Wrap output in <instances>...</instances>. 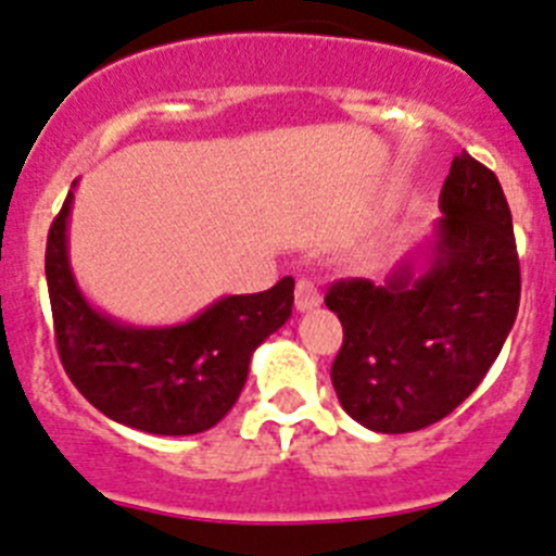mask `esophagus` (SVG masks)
I'll return each mask as SVG.
<instances>
[{
	"mask_svg": "<svg viewBox=\"0 0 556 556\" xmlns=\"http://www.w3.org/2000/svg\"><path fill=\"white\" fill-rule=\"evenodd\" d=\"M293 296H296L299 313H307V311H313V307L321 305V293H318V288L311 282V279H299L296 293H293Z\"/></svg>",
	"mask_w": 556,
	"mask_h": 556,
	"instance_id": "1",
	"label": "esophagus"
}]
</instances>
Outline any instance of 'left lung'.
Segmentation results:
<instances>
[{
	"mask_svg": "<svg viewBox=\"0 0 556 556\" xmlns=\"http://www.w3.org/2000/svg\"><path fill=\"white\" fill-rule=\"evenodd\" d=\"M439 210L386 282L346 279L325 296L344 325L330 371L338 403L369 431L447 417L484 380L518 316V251L495 173L462 151Z\"/></svg>",
	"mask_w": 556,
	"mask_h": 556,
	"instance_id": "8db88e82",
	"label": "left lung"
}]
</instances>
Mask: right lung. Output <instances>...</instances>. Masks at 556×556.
Listing matches in <instances>:
<instances>
[{
  "instance_id": "1",
  "label": "right lung",
  "mask_w": 556,
  "mask_h": 556,
  "mask_svg": "<svg viewBox=\"0 0 556 556\" xmlns=\"http://www.w3.org/2000/svg\"><path fill=\"white\" fill-rule=\"evenodd\" d=\"M75 187L50 226L45 265L66 375L119 425L159 437L210 431L238 403L254 350L291 318L293 279L263 293L220 296L181 325H125L91 305L72 274Z\"/></svg>"
}]
</instances>
